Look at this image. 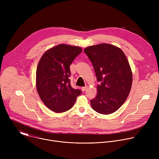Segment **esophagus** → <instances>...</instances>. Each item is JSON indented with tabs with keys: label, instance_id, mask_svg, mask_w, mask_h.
Here are the masks:
<instances>
[{
	"label": "esophagus",
	"instance_id": "34e87169",
	"mask_svg": "<svg viewBox=\"0 0 159 159\" xmlns=\"http://www.w3.org/2000/svg\"><path fill=\"white\" fill-rule=\"evenodd\" d=\"M87 86H85V87H82V88H81V90H82V92H84V91H85V90H87Z\"/></svg>",
	"mask_w": 159,
	"mask_h": 159
}]
</instances>
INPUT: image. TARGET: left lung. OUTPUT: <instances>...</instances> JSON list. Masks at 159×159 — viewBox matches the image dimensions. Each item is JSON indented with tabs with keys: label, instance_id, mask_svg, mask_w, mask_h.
<instances>
[{
	"label": "left lung",
	"instance_id": "left-lung-1",
	"mask_svg": "<svg viewBox=\"0 0 159 159\" xmlns=\"http://www.w3.org/2000/svg\"><path fill=\"white\" fill-rule=\"evenodd\" d=\"M84 52L100 82L96 98L90 100L91 107L100 114H112L123 104L131 90L133 75L128 60L122 50L107 43L88 47Z\"/></svg>",
	"mask_w": 159,
	"mask_h": 159
}]
</instances>
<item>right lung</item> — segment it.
Listing matches in <instances>:
<instances>
[{"instance_id":"add662e5","label":"right lung","mask_w":159,"mask_h":159,"mask_svg":"<svg viewBox=\"0 0 159 159\" xmlns=\"http://www.w3.org/2000/svg\"><path fill=\"white\" fill-rule=\"evenodd\" d=\"M79 47L60 44L45 52L38 64L36 85L43 102L52 111L63 112L72 107L81 90L70 85V65L82 52Z\"/></svg>"}]
</instances>
